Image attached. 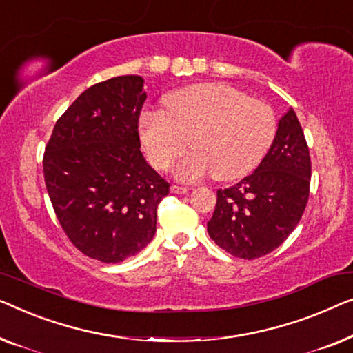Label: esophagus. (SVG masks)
Here are the masks:
<instances>
[{
	"label": "esophagus",
	"instance_id": "esophagus-1",
	"mask_svg": "<svg viewBox=\"0 0 353 353\" xmlns=\"http://www.w3.org/2000/svg\"><path fill=\"white\" fill-rule=\"evenodd\" d=\"M188 192V187L177 185V183H172L171 185V193H176V195H183V193Z\"/></svg>",
	"mask_w": 353,
	"mask_h": 353
}]
</instances>
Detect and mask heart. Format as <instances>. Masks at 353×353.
<instances>
[{"instance_id":"obj_1","label":"heart","mask_w":353,"mask_h":353,"mask_svg":"<svg viewBox=\"0 0 353 353\" xmlns=\"http://www.w3.org/2000/svg\"><path fill=\"white\" fill-rule=\"evenodd\" d=\"M276 136V117L265 102L250 99L224 83H198L165 99V110L141 118V139L157 170L166 171L188 147L195 148L176 168L182 179L214 172L217 181L246 176L262 161Z\"/></svg>"}]
</instances>
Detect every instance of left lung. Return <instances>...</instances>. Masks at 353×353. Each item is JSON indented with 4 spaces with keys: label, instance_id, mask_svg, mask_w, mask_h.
Here are the masks:
<instances>
[{
    "label": "left lung",
    "instance_id": "left-lung-1",
    "mask_svg": "<svg viewBox=\"0 0 353 353\" xmlns=\"http://www.w3.org/2000/svg\"><path fill=\"white\" fill-rule=\"evenodd\" d=\"M312 163L304 131L290 108L278 121L264 160L236 185L217 190L208 233L240 259L269 254L299 224L310 192Z\"/></svg>",
    "mask_w": 353,
    "mask_h": 353
}]
</instances>
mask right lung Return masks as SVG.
<instances>
[{
    "mask_svg": "<svg viewBox=\"0 0 353 353\" xmlns=\"http://www.w3.org/2000/svg\"><path fill=\"white\" fill-rule=\"evenodd\" d=\"M143 79L125 75L79 94L59 118L43 157L59 222L83 254L105 264L136 256L157 232L170 183L141 152Z\"/></svg>",
    "mask_w": 353,
    "mask_h": 353,
    "instance_id": "obj_1",
    "label": "right lung"
}]
</instances>
